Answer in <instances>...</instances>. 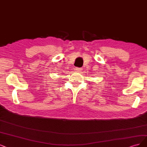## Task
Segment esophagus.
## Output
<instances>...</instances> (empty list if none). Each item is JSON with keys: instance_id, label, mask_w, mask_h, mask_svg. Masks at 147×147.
Returning a JSON list of instances; mask_svg holds the SVG:
<instances>
[{"instance_id": "1", "label": "esophagus", "mask_w": 147, "mask_h": 147, "mask_svg": "<svg viewBox=\"0 0 147 147\" xmlns=\"http://www.w3.org/2000/svg\"><path fill=\"white\" fill-rule=\"evenodd\" d=\"M76 71H78V72H81L82 71V69L81 68H76Z\"/></svg>"}]
</instances>
